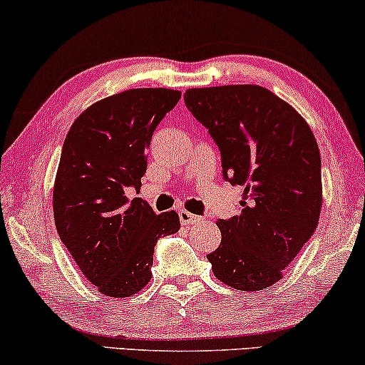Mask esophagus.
<instances>
[{"instance_id":"obj_1","label":"esophagus","mask_w":365,"mask_h":365,"mask_svg":"<svg viewBox=\"0 0 365 365\" xmlns=\"http://www.w3.org/2000/svg\"><path fill=\"white\" fill-rule=\"evenodd\" d=\"M179 221H181L184 226H189V224H196L199 221H202V217L196 216V214L189 212V211H179Z\"/></svg>"}]
</instances>
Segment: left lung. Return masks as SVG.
I'll return each instance as SVG.
<instances>
[{
	"instance_id": "left-lung-1",
	"label": "left lung",
	"mask_w": 365,
	"mask_h": 365,
	"mask_svg": "<svg viewBox=\"0 0 365 365\" xmlns=\"http://www.w3.org/2000/svg\"><path fill=\"white\" fill-rule=\"evenodd\" d=\"M184 103L221 149L224 178L244 186L241 212L217 221L214 276L239 291L271 287L321 216L316 138L291 104L256 84L192 88Z\"/></svg>"
}]
</instances>
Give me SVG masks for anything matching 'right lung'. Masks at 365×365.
Instances as JSON below:
<instances>
[{"instance_id":"add662e5","label":"right lung","mask_w":365,"mask_h":365,"mask_svg":"<svg viewBox=\"0 0 365 365\" xmlns=\"http://www.w3.org/2000/svg\"><path fill=\"white\" fill-rule=\"evenodd\" d=\"M181 91L138 88L96 101L63 144L53 187L59 239L79 271L108 297H129L151 281L158 239L179 231L176 211L156 214L126 189H141L154 129Z\"/></svg>"}]
</instances>
